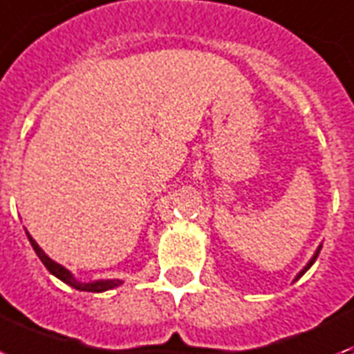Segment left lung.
Here are the masks:
<instances>
[{
	"mask_svg": "<svg viewBox=\"0 0 354 354\" xmlns=\"http://www.w3.org/2000/svg\"><path fill=\"white\" fill-rule=\"evenodd\" d=\"M319 250H321V245H319V247H317V250H315V252H314V256H312V258H310V261H308V263H306V266L303 267V271H299V274H297V277H295V280H299V279H301V277H303V274L306 273V271H308L310 267L314 266L315 258H317V256H319Z\"/></svg>",
	"mask_w": 354,
	"mask_h": 354,
	"instance_id": "1",
	"label": "left lung"
}]
</instances>
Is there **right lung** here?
<instances>
[{"mask_svg": "<svg viewBox=\"0 0 354 354\" xmlns=\"http://www.w3.org/2000/svg\"><path fill=\"white\" fill-rule=\"evenodd\" d=\"M27 237H29V243H31V247H33V250L37 252V256L40 258V261L44 263L46 269L50 271L53 277H57L59 280H63L64 284L72 286V288H75V290L80 291H93V293H100V291H107V290H113V288H117V286L122 284V280H117V279H107V280H94V282H80V280L75 279L74 274L70 273L66 267H63L61 263H57V261H53L50 258V256L46 254L44 250L40 249L39 243L35 241L33 237L29 236V232L26 230Z\"/></svg>", "mask_w": 354, "mask_h": 354, "instance_id": "add662e5", "label": "right lung"}]
</instances>
